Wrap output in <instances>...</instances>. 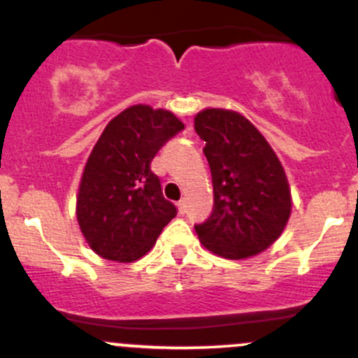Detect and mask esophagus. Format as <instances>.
<instances>
[{"instance_id":"34e87169","label":"esophagus","mask_w":358,"mask_h":358,"mask_svg":"<svg viewBox=\"0 0 358 358\" xmlns=\"http://www.w3.org/2000/svg\"><path fill=\"white\" fill-rule=\"evenodd\" d=\"M176 206H178V213H180V215H185V213H187V204H185V201H178V202H176Z\"/></svg>"}]
</instances>
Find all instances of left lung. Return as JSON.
Segmentation results:
<instances>
[{
    "label": "left lung",
    "mask_w": 358,
    "mask_h": 358,
    "mask_svg": "<svg viewBox=\"0 0 358 358\" xmlns=\"http://www.w3.org/2000/svg\"><path fill=\"white\" fill-rule=\"evenodd\" d=\"M196 131L213 178L215 204L196 225L202 246L229 259L255 256L275 243L291 215V190L272 147L244 115L206 109Z\"/></svg>",
    "instance_id": "8db88e82"
}]
</instances>
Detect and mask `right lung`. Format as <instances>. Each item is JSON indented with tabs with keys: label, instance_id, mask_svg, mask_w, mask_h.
Returning a JSON list of instances; mask_svg holds the SVG:
<instances>
[{
	"label": "right lung",
	"instance_id": "right-lung-1",
	"mask_svg": "<svg viewBox=\"0 0 358 358\" xmlns=\"http://www.w3.org/2000/svg\"><path fill=\"white\" fill-rule=\"evenodd\" d=\"M183 129L169 110L133 106L106 126L78 194V222L90 248L112 262H135L176 216L150 162Z\"/></svg>",
	"mask_w": 358,
	"mask_h": 358
}]
</instances>
